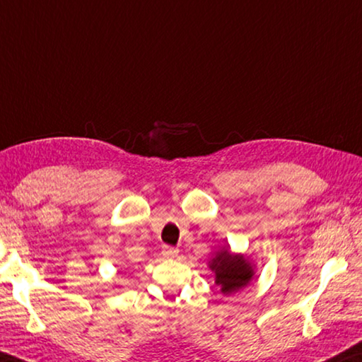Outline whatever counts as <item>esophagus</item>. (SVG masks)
Returning a JSON list of instances; mask_svg holds the SVG:
<instances>
[{
    "label": "esophagus",
    "instance_id": "1",
    "mask_svg": "<svg viewBox=\"0 0 362 362\" xmlns=\"http://www.w3.org/2000/svg\"><path fill=\"white\" fill-rule=\"evenodd\" d=\"M163 255L166 256V258H175V256L179 255V250L174 248V247L164 245V247H163Z\"/></svg>",
    "mask_w": 362,
    "mask_h": 362
}]
</instances>
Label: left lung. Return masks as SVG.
Masks as SVG:
<instances>
[{
    "label": "left lung",
    "instance_id": "8db88e82",
    "mask_svg": "<svg viewBox=\"0 0 362 362\" xmlns=\"http://www.w3.org/2000/svg\"><path fill=\"white\" fill-rule=\"evenodd\" d=\"M207 266L215 274V284L225 296L244 290L255 279L256 266L253 261H250L245 255L231 252L228 247H221L215 252Z\"/></svg>",
    "mask_w": 362,
    "mask_h": 362
}]
</instances>
